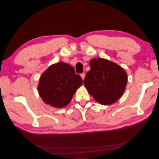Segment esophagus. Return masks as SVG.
<instances>
[{"label": "esophagus", "instance_id": "34e87169", "mask_svg": "<svg viewBox=\"0 0 159 159\" xmlns=\"http://www.w3.org/2000/svg\"><path fill=\"white\" fill-rule=\"evenodd\" d=\"M80 76H81V77H82V79L84 80V77H85V74L84 73H82L81 75H80Z\"/></svg>", "mask_w": 159, "mask_h": 159}]
</instances>
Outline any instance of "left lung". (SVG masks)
<instances>
[{
  "label": "left lung",
  "mask_w": 159,
  "mask_h": 159,
  "mask_svg": "<svg viewBox=\"0 0 159 159\" xmlns=\"http://www.w3.org/2000/svg\"><path fill=\"white\" fill-rule=\"evenodd\" d=\"M84 85L100 104H113L121 98L127 84L126 71L115 63L105 58H93Z\"/></svg>",
  "instance_id": "8db88e82"
}]
</instances>
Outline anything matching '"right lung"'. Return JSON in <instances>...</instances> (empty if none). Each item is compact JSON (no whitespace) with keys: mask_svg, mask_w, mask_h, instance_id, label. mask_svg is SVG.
Returning a JSON list of instances; mask_svg holds the SVG:
<instances>
[{"mask_svg":"<svg viewBox=\"0 0 159 159\" xmlns=\"http://www.w3.org/2000/svg\"><path fill=\"white\" fill-rule=\"evenodd\" d=\"M82 79L75 74L69 64L58 62L50 66L39 80V95L46 104L62 108L71 101L77 89L82 84Z\"/></svg>","mask_w":159,"mask_h":159,"instance_id":"obj_1","label":"right lung"}]
</instances>
